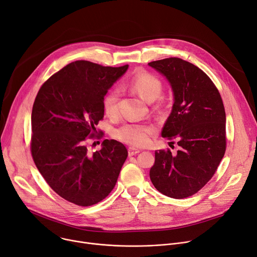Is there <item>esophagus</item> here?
Listing matches in <instances>:
<instances>
[{
    "label": "esophagus",
    "instance_id": "esophagus-1",
    "mask_svg": "<svg viewBox=\"0 0 257 257\" xmlns=\"http://www.w3.org/2000/svg\"><path fill=\"white\" fill-rule=\"evenodd\" d=\"M141 151L139 149H135V148H129L128 149V154L129 156H133V155H136V154H139Z\"/></svg>",
    "mask_w": 257,
    "mask_h": 257
}]
</instances>
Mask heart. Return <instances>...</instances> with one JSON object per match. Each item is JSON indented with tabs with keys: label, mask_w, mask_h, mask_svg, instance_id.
Wrapping results in <instances>:
<instances>
[{
	"label": "heart",
	"mask_w": 257,
	"mask_h": 257,
	"mask_svg": "<svg viewBox=\"0 0 257 257\" xmlns=\"http://www.w3.org/2000/svg\"><path fill=\"white\" fill-rule=\"evenodd\" d=\"M126 87L139 94L148 102H154L153 110L160 112L163 109V102L158 100L162 93L163 84L160 78L147 71H140L126 81ZM118 93L115 90L108 91L102 100L104 113L109 117L116 116L118 112ZM154 127L146 123H125L114 130V138L132 148H142L149 145Z\"/></svg>",
	"instance_id": "obj_1"
}]
</instances>
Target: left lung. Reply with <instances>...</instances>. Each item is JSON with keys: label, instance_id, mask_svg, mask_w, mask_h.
<instances>
[{"label": "left lung", "instance_id": "1", "mask_svg": "<svg viewBox=\"0 0 257 257\" xmlns=\"http://www.w3.org/2000/svg\"><path fill=\"white\" fill-rule=\"evenodd\" d=\"M149 65L172 84L175 102L161 134L177 140L180 147L177 154L169 149L155 151L150 178L168 197H189L212 179L225 154L223 101L212 79L189 62L167 58Z\"/></svg>", "mask_w": 257, "mask_h": 257}]
</instances>
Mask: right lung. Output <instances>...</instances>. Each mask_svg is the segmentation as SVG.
I'll return each instance as SVG.
<instances>
[{
    "instance_id": "add662e5",
    "label": "right lung",
    "mask_w": 257,
    "mask_h": 257,
    "mask_svg": "<svg viewBox=\"0 0 257 257\" xmlns=\"http://www.w3.org/2000/svg\"><path fill=\"white\" fill-rule=\"evenodd\" d=\"M127 68L72 62L41 85L34 101L33 160L51 189L77 206L103 200L128 156L126 147L114 140H104L94 153L87 146L103 138L95 128L104 116L102 100Z\"/></svg>"
}]
</instances>
